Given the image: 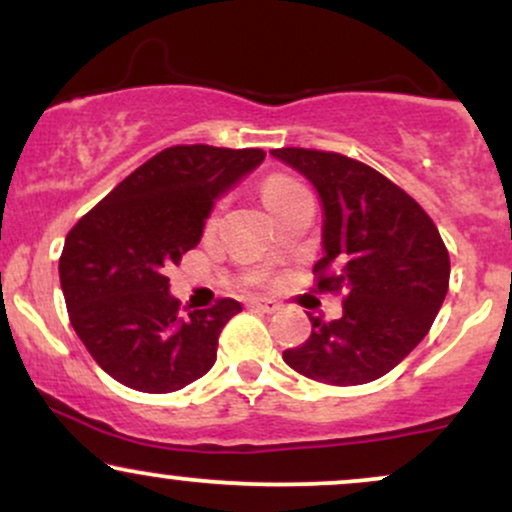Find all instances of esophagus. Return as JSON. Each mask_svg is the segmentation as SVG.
Returning <instances> with one entry per match:
<instances>
[{"label": "esophagus", "mask_w": 512, "mask_h": 512, "mask_svg": "<svg viewBox=\"0 0 512 512\" xmlns=\"http://www.w3.org/2000/svg\"><path fill=\"white\" fill-rule=\"evenodd\" d=\"M250 308L262 310V313H274V310H279V305H276L274 301H269V298H252Z\"/></svg>", "instance_id": "obj_1"}]
</instances>
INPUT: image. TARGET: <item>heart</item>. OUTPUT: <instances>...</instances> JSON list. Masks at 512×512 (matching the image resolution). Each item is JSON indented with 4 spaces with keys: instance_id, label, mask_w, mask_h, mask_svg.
<instances>
[{
    "instance_id": "1",
    "label": "heart",
    "mask_w": 512,
    "mask_h": 512,
    "mask_svg": "<svg viewBox=\"0 0 512 512\" xmlns=\"http://www.w3.org/2000/svg\"><path fill=\"white\" fill-rule=\"evenodd\" d=\"M293 190H301V185H296V182L289 180V178H281V175H274V178H269L262 187L267 204L274 202V199L289 195V192H293Z\"/></svg>"
}]
</instances>
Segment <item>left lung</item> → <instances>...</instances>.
Here are the masks:
<instances>
[{"label": "left lung", "mask_w": 512, "mask_h": 512, "mask_svg": "<svg viewBox=\"0 0 512 512\" xmlns=\"http://www.w3.org/2000/svg\"><path fill=\"white\" fill-rule=\"evenodd\" d=\"M322 202L320 291H346L339 320L310 315L313 332L284 361L327 385L383 378L426 337L445 301L450 257L436 223L407 192L354 158L274 149Z\"/></svg>", "instance_id": "8db88e82"}]
</instances>
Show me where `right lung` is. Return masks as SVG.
Wrapping results in <instances>:
<instances>
[{"label":"right lung","mask_w":512,"mask_h":512,"mask_svg":"<svg viewBox=\"0 0 512 512\" xmlns=\"http://www.w3.org/2000/svg\"><path fill=\"white\" fill-rule=\"evenodd\" d=\"M264 161L262 149L170 146L127 175L67 233L60 284L88 354L117 383L163 395L202 378L240 303L180 315L166 269L199 243L216 199Z\"/></svg>","instance_id":"right-lung-1"}]
</instances>
